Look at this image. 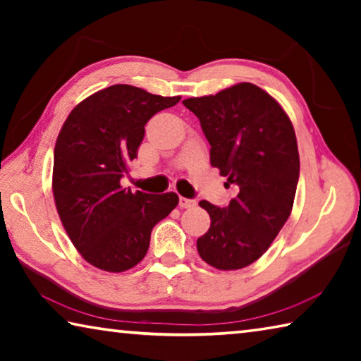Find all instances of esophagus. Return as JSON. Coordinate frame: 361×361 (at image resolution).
<instances>
[{
    "label": "esophagus",
    "instance_id": "obj_1",
    "mask_svg": "<svg viewBox=\"0 0 361 361\" xmlns=\"http://www.w3.org/2000/svg\"><path fill=\"white\" fill-rule=\"evenodd\" d=\"M195 200L194 199H186V197H180V202L178 205L181 207V209H192V207H195Z\"/></svg>",
    "mask_w": 361,
    "mask_h": 361
}]
</instances>
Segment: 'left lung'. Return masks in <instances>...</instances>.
Wrapping results in <instances>:
<instances>
[{"mask_svg":"<svg viewBox=\"0 0 361 361\" xmlns=\"http://www.w3.org/2000/svg\"><path fill=\"white\" fill-rule=\"evenodd\" d=\"M210 143V162L237 195L226 207L207 200L210 229L197 252L219 271L247 267L264 255L288 219L299 180L295 129L283 108L252 82L183 100Z\"/></svg>","mask_w":361,"mask_h":361,"instance_id":"left-lung-1","label":"left lung"}]
</instances>
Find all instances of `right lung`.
Segmentation results:
<instances>
[{"label": "right lung", "mask_w": 361, "mask_h": 361, "mask_svg": "<svg viewBox=\"0 0 361 361\" xmlns=\"http://www.w3.org/2000/svg\"><path fill=\"white\" fill-rule=\"evenodd\" d=\"M178 102L116 84L87 97L66 118L54 149L52 191L66 234L89 264L106 272L137 266L152 228L178 205L175 192L121 186L146 122Z\"/></svg>", "instance_id": "right-lung-1"}]
</instances>
